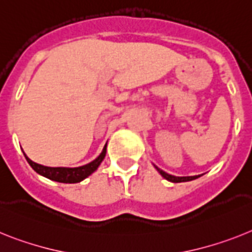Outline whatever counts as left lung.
<instances>
[{
  "label": "left lung",
  "instance_id": "8db88e82",
  "mask_svg": "<svg viewBox=\"0 0 252 252\" xmlns=\"http://www.w3.org/2000/svg\"><path fill=\"white\" fill-rule=\"evenodd\" d=\"M156 168H157V171L162 175L166 180L171 181V183H184V181H190V180H194V179L199 178V175H198V176H181V178H180V176H172V175H170V174H167V172L162 171L161 168H158V167H156Z\"/></svg>",
  "mask_w": 252,
  "mask_h": 252
}]
</instances>
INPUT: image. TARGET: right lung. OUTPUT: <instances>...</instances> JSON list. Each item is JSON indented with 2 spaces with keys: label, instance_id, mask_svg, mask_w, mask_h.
<instances>
[{
  "label": "right lung",
  "instance_id": "add662e5",
  "mask_svg": "<svg viewBox=\"0 0 252 252\" xmlns=\"http://www.w3.org/2000/svg\"><path fill=\"white\" fill-rule=\"evenodd\" d=\"M106 155V146L104 147L102 152L100 153V156L96 159H94L93 162L87 163L85 166H80V167L68 168V167H48V166L39 165L36 162H32V159L25 155L26 161L29 162V165L34 168L38 174L43 175L45 178L50 179V180L58 181V183H65V184H74L80 183L87 176L96 171V168L99 167L100 163L102 162V159L105 158Z\"/></svg>",
  "mask_w": 252,
  "mask_h": 252
}]
</instances>
